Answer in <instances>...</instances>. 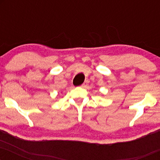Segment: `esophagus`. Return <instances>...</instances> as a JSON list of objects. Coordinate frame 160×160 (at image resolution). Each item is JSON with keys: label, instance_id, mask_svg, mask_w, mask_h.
Masks as SVG:
<instances>
[{"label": "esophagus", "instance_id": "obj_1", "mask_svg": "<svg viewBox=\"0 0 160 160\" xmlns=\"http://www.w3.org/2000/svg\"><path fill=\"white\" fill-rule=\"evenodd\" d=\"M87 83H88V82H87V81H86L85 82H83V83H82V85H81V86H81V87H82V88L86 87V85H87Z\"/></svg>", "mask_w": 160, "mask_h": 160}]
</instances>
